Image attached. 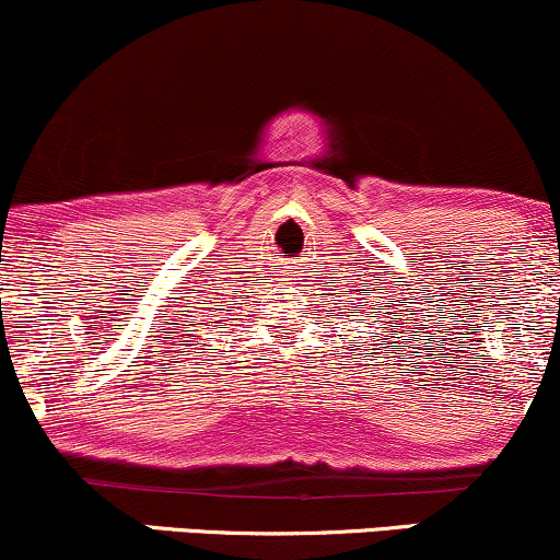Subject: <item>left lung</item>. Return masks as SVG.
Returning <instances> with one entry per match:
<instances>
[{"label":"left lung","mask_w":560,"mask_h":560,"mask_svg":"<svg viewBox=\"0 0 560 560\" xmlns=\"http://www.w3.org/2000/svg\"><path fill=\"white\" fill-rule=\"evenodd\" d=\"M345 311H347V307H345ZM365 316H369V313H365ZM369 318H371V316H369ZM374 318H376V316H374Z\"/></svg>","instance_id":"left-lung-1"}]
</instances>
